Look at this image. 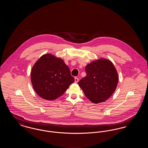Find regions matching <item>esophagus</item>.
<instances>
[{
  "label": "esophagus",
  "instance_id": "esophagus-1",
  "mask_svg": "<svg viewBox=\"0 0 148 148\" xmlns=\"http://www.w3.org/2000/svg\"><path fill=\"white\" fill-rule=\"evenodd\" d=\"M78 82H79V79L77 77H75V83H77Z\"/></svg>",
  "mask_w": 148,
  "mask_h": 148
}]
</instances>
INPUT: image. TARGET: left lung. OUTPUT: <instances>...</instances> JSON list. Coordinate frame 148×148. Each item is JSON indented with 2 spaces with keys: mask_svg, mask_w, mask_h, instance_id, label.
I'll return each instance as SVG.
<instances>
[{
  "mask_svg": "<svg viewBox=\"0 0 148 148\" xmlns=\"http://www.w3.org/2000/svg\"><path fill=\"white\" fill-rule=\"evenodd\" d=\"M86 77L78 83L85 95L93 103L106 101L115 92L119 80L113 63L104 58L94 60L85 66Z\"/></svg>",
  "mask_w": 148,
  "mask_h": 148,
  "instance_id": "left-lung-1",
  "label": "left lung"
}]
</instances>
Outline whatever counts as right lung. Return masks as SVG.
I'll use <instances>...</instances> for the list:
<instances>
[{
  "label": "right lung",
  "mask_w": 148,
  "mask_h": 148,
  "mask_svg": "<svg viewBox=\"0 0 148 148\" xmlns=\"http://www.w3.org/2000/svg\"><path fill=\"white\" fill-rule=\"evenodd\" d=\"M30 78L36 93L48 100L62 96L74 82L63 60L51 54H44L36 62Z\"/></svg>",
  "instance_id": "right-lung-1"
}]
</instances>
